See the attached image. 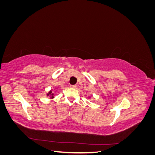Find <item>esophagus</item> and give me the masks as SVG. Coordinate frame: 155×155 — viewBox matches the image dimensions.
Returning <instances> with one entry per match:
<instances>
[{
    "mask_svg": "<svg viewBox=\"0 0 155 155\" xmlns=\"http://www.w3.org/2000/svg\"><path fill=\"white\" fill-rule=\"evenodd\" d=\"M70 87H71V88H77V85H70Z\"/></svg>",
    "mask_w": 155,
    "mask_h": 155,
    "instance_id": "esophagus-1",
    "label": "esophagus"
}]
</instances>
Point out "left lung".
Here are the masks:
<instances>
[{
  "label": "left lung",
  "instance_id": "1",
  "mask_svg": "<svg viewBox=\"0 0 155 155\" xmlns=\"http://www.w3.org/2000/svg\"><path fill=\"white\" fill-rule=\"evenodd\" d=\"M88 98H91V97H88Z\"/></svg>",
  "mask_w": 155,
  "mask_h": 155
}]
</instances>
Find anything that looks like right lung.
Listing matches in <instances>:
<instances>
[{"mask_svg":"<svg viewBox=\"0 0 155 155\" xmlns=\"http://www.w3.org/2000/svg\"><path fill=\"white\" fill-rule=\"evenodd\" d=\"M57 90V87H55L54 90L53 89H51L50 91H49L47 94H46V96H49L50 98H51V99H53V98H54V91H55Z\"/></svg>","mask_w":155,"mask_h":155,"instance_id":"add662e5","label":"right lung"}]
</instances>
